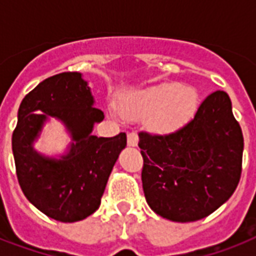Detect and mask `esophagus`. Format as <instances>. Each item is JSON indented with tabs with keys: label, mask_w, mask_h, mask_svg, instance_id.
<instances>
[{
	"label": "esophagus",
	"mask_w": 256,
	"mask_h": 256,
	"mask_svg": "<svg viewBox=\"0 0 256 256\" xmlns=\"http://www.w3.org/2000/svg\"><path fill=\"white\" fill-rule=\"evenodd\" d=\"M128 146H136L138 144V134L136 132H128Z\"/></svg>",
	"instance_id": "esophagus-1"
}]
</instances>
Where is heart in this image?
<instances>
[{
	"instance_id": "b5f03b06",
	"label": "heart",
	"mask_w": 256,
	"mask_h": 256,
	"mask_svg": "<svg viewBox=\"0 0 256 256\" xmlns=\"http://www.w3.org/2000/svg\"><path fill=\"white\" fill-rule=\"evenodd\" d=\"M196 94L179 84L150 88L124 96L120 112L136 120L150 118V128L160 136H168L184 128L196 112Z\"/></svg>"
}]
</instances>
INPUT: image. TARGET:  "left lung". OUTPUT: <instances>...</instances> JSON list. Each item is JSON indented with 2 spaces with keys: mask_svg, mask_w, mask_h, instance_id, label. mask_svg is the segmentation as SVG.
I'll list each match as a JSON object with an SVG mask.
<instances>
[{
  "mask_svg": "<svg viewBox=\"0 0 256 256\" xmlns=\"http://www.w3.org/2000/svg\"><path fill=\"white\" fill-rule=\"evenodd\" d=\"M138 146L144 198L162 218L180 223L206 218L238 186L243 134L227 92L210 94L179 132H140Z\"/></svg>",
  "mask_w": 256,
  "mask_h": 256,
  "instance_id": "left-lung-1",
  "label": "left lung"
}]
</instances>
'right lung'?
I'll use <instances>...</instances> for the list:
<instances>
[{"label": "right lung", "mask_w": 256, "mask_h": 256, "mask_svg": "<svg viewBox=\"0 0 256 256\" xmlns=\"http://www.w3.org/2000/svg\"><path fill=\"white\" fill-rule=\"evenodd\" d=\"M64 124L72 142L65 154L48 157L34 148L48 120ZM81 73L68 72L46 78L26 94L18 108L12 136L16 171L24 194L49 218L78 222L98 210L114 164L126 148V134L92 136L104 120Z\"/></svg>", "instance_id": "1"}]
</instances>
